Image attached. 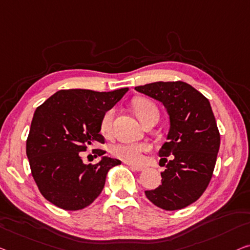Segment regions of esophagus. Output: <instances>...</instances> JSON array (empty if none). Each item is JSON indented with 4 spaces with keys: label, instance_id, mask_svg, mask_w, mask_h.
<instances>
[{
    "label": "esophagus",
    "instance_id": "obj_1",
    "mask_svg": "<svg viewBox=\"0 0 250 250\" xmlns=\"http://www.w3.org/2000/svg\"><path fill=\"white\" fill-rule=\"evenodd\" d=\"M130 167H131L133 170H137V172H141V170L145 169L144 166H139V165H130Z\"/></svg>",
    "mask_w": 250,
    "mask_h": 250
}]
</instances>
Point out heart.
Masks as SVG:
<instances>
[{
  "mask_svg": "<svg viewBox=\"0 0 250 250\" xmlns=\"http://www.w3.org/2000/svg\"><path fill=\"white\" fill-rule=\"evenodd\" d=\"M135 110L138 114V117L140 118V120L145 122V120L154 111H158L157 107L154 103L147 100H138L135 102ZM114 109H111L106 111L102 117L101 120V132L103 135H109L111 132V128H112V122L114 118ZM148 150V146L146 144L141 143H119L115 144L111 148V152L114 157L121 159L122 162L132 164H140L144 159V154Z\"/></svg>",
  "mask_w": 250,
  "mask_h": 250,
  "instance_id": "1",
  "label": "heart"
}]
</instances>
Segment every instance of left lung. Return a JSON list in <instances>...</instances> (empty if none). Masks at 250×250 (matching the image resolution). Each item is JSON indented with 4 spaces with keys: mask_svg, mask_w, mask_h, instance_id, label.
Masks as SVG:
<instances>
[{
    "mask_svg": "<svg viewBox=\"0 0 250 250\" xmlns=\"http://www.w3.org/2000/svg\"><path fill=\"white\" fill-rule=\"evenodd\" d=\"M135 88L162 102L170 122L167 141L158 152L159 164L166 166L161 173L162 185L145 194L156 207L180 210L203 194L213 174L220 133L210 102L181 81L155 82Z\"/></svg>",
    "mask_w": 250,
    "mask_h": 250,
    "instance_id": "left-lung-1",
    "label": "left lung"
}]
</instances>
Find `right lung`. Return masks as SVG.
I'll list each match as a JSON object with an SVG mask.
<instances>
[{
    "instance_id": "right-lung-1",
    "label": "right lung",
    "mask_w": 250,
    "mask_h": 250,
    "mask_svg": "<svg viewBox=\"0 0 250 250\" xmlns=\"http://www.w3.org/2000/svg\"><path fill=\"white\" fill-rule=\"evenodd\" d=\"M128 87L111 92L61 89L37 107L27 139V156L33 180L46 200L56 207L76 211L101 194L106 174L119 159L102 156L98 164H84L81 152L94 143L104 113L122 99Z\"/></svg>"
}]
</instances>
